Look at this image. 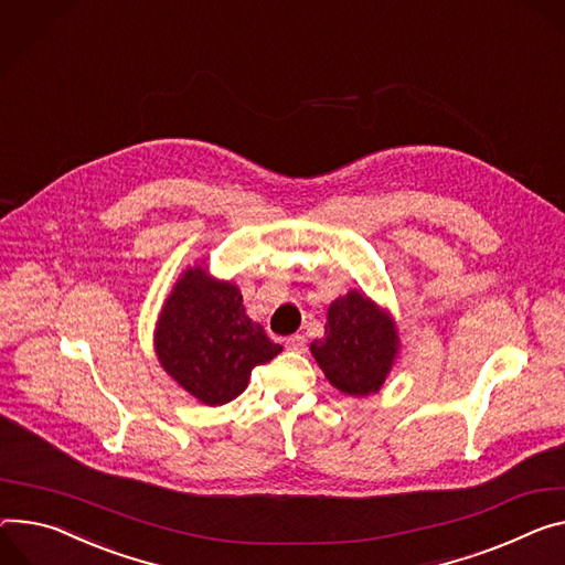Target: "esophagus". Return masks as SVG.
I'll use <instances>...</instances> for the list:
<instances>
[{
	"instance_id": "1",
	"label": "esophagus",
	"mask_w": 565,
	"mask_h": 565,
	"mask_svg": "<svg viewBox=\"0 0 565 565\" xmlns=\"http://www.w3.org/2000/svg\"><path fill=\"white\" fill-rule=\"evenodd\" d=\"M286 349L290 351H303L306 349V338L301 333H295L290 338H286Z\"/></svg>"
}]
</instances>
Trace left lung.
I'll use <instances>...</instances> for the list:
<instances>
[{
    "instance_id": "1",
    "label": "left lung",
    "mask_w": 565,
    "mask_h": 565,
    "mask_svg": "<svg viewBox=\"0 0 565 565\" xmlns=\"http://www.w3.org/2000/svg\"><path fill=\"white\" fill-rule=\"evenodd\" d=\"M398 338L390 320L358 290L329 306L327 338L311 351L327 379L344 394L379 392L394 361Z\"/></svg>"
}]
</instances>
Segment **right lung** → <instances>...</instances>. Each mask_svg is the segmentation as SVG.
Instances as JSON below:
<instances>
[{
  "instance_id": "obj_1",
  "label": "right lung",
  "mask_w": 565,
  "mask_h": 565,
  "mask_svg": "<svg viewBox=\"0 0 565 565\" xmlns=\"http://www.w3.org/2000/svg\"><path fill=\"white\" fill-rule=\"evenodd\" d=\"M156 349L162 367L198 401L223 405L236 398L256 365L281 351L262 324L245 316L234 284L212 281L191 268L160 316Z\"/></svg>"
}]
</instances>
